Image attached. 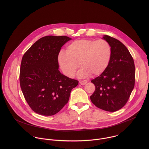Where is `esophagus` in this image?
<instances>
[{"label": "esophagus", "mask_w": 149, "mask_h": 149, "mask_svg": "<svg viewBox=\"0 0 149 149\" xmlns=\"http://www.w3.org/2000/svg\"><path fill=\"white\" fill-rule=\"evenodd\" d=\"M87 80H82V81H79V83L81 84V85H85L86 83H87Z\"/></svg>", "instance_id": "esophagus-1"}]
</instances>
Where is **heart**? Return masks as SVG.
Wrapping results in <instances>:
<instances>
[{
	"mask_svg": "<svg viewBox=\"0 0 149 149\" xmlns=\"http://www.w3.org/2000/svg\"><path fill=\"white\" fill-rule=\"evenodd\" d=\"M112 56L111 46L104 40L81 39L70 43L65 51H60L58 64L68 77H72L79 67L77 76L84 78L92 74L98 76L108 68Z\"/></svg>",
	"mask_w": 149,
	"mask_h": 149,
	"instance_id": "obj_1",
	"label": "heart"
}]
</instances>
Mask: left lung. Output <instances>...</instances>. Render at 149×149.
Listing matches in <instances>:
<instances>
[{
    "label": "left lung",
    "instance_id": "1",
    "mask_svg": "<svg viewBox=\"0 0 149 149\" xmlns=\"http://www.w3.org/2000/svg\"><path fill=\"white\" fill-rule=\"evenodd\" d=\"M103 39L111 46V59L106 70L92 80L95 90L90 99L97 107L115 112L126 104L134 88L135 65L127 48L120 41L107 35Z\"/></svg>",
    "mask_w": 149,
    "mask_h": 149
}]
</instances>
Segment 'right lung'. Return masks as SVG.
Instances as JSON below:
<instances>
[{"label":"right lung","instance_id":"1","mask_svg":"<svg viewBox=\"0 0 149 149\" xmlns=\"http://www.w3.org/2000/svg\"><path fill=\"white\" fill-rule=\"evenodd\" d=\"M71 40L66 36H48L34 43L22 59L19 81L23 96L35 112L52 116L68 102L70 92L79 84L58 70L61 48Z\"/></svg>","mask_w":149,"mask_h":149}]
</instances>
